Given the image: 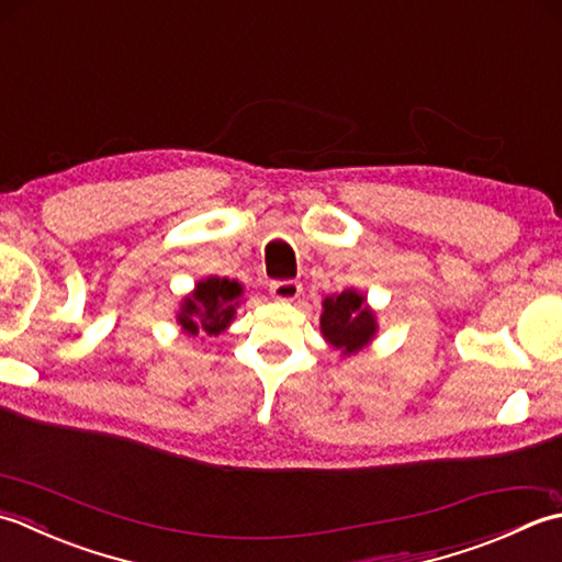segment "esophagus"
<instances>
[{
  "label": "esophagus",
  "instance_id": "esophagus-1",
  "mask_svg": "<svg viewBox=\"0 0 562 562\" xmlns=\"http://www.w3.org/2000/svg\"><path fill=\"white\" fill-rule=\"evenodd\" d=\"M269 291L273 297H279V301H295V297L301 295L303 285L295 279H279L269 283Z\"/></svg>",
  "mask_w": 562,
  "mask_h": 562
}]
</instances>
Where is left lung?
Masks as SVG:
<instances>
[{"label": "left lung", "mask_w": 562, "mask_h": 562, "mask_svg": "<svg viewBox=\"0 0 562 562\" xmlns=\"http://www.w3.org/2000/svg\"><path fill=\"white\" fill-rule=\"evenodd\" d=\"M319 327L331 347L353 353L369 345L375 331V319L357 291H345L337 297H327Z\"/></svg>", "instance_id": "8db88e82"}]
</instances>
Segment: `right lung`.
<instances>
[{"label":"right lung","instance_id":"obj_1","mask_svg":"<svg viewBox=\"0 0 562 562\" xmlns=\"http://www.w3.org/2000/svg\"><path fill=\"white\" fill-rule=\"evenodd\" d=\"M243 293V285L237 281L211 277L196 285L191 297L184 301V307L179 313V323L189 335H221L231 325L235 315V301Z\"/></svg>","mask_w":562,"mask_h":562}]
</instances>
